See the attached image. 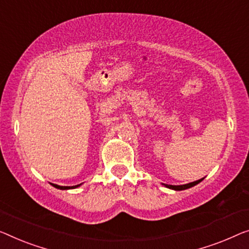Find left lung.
Segmentation results:
<instances>
[{
    "mask_svg": "<svg viewBox=\"0 0 249 249\" xmlns=\"http://www.w3.org/2000/svg\"><path fill=\"white\" fill-rule=\"evenodd\" d=\"M202 179H200L198 181H195V182H191V183H188V184H182V185H171V184H164L166 188L169 189H172V190H177V191H180V190H185V189H189L191 187H194V185L198 184L199 182H201Z\"/></svg>",
    "mask_w": 249,
    "mask_h": 249,
    "instance_id": "left-lung-1",
    "label": "left lung"
}]
</instances>
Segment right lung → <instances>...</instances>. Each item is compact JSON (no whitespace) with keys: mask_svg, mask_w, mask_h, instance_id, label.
I'll use <instances>...</instances> for the list:
<instances>
[{"mask_svg":"<svg viewBox=\"0 0 249 249\" xmlns=\"http://www.w3.org/2000/svg\"><path fill=\"white\" fill-rule=\"evenodd\" d=\"M54 188L57 189H60V190H68V189H75L78 188L80 184H77V185H72V187H62V185H58V184H53Z\"/></svg>","mask_w":249,"mask_h":249,"instance_id":"1","label":"right lung"}]
</instances>
